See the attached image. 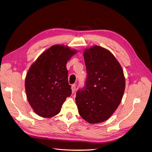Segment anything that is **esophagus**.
<instances>
[{
    "label": "esophagus",
    "instance_id": "1",
    "mask_svg": "<svg viewBox=\"0 0 152 152\" xmlns=\"http://www.w3.org/2000/svg\"><path fill=\"white\" fill-rule=\"evenodd\" d=\"M72 93H74L75 91V89H76V86L75 84H73L72 86Z\"/></svg>",
    "mask_w": 152,
    "mask_h": 152
}]
</instances>
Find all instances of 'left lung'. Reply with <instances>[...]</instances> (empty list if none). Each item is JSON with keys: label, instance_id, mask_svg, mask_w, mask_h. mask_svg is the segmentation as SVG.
<instances>
[{"label": "left lung", "instance_id": "8db88e82", "mask_svg": "<svg viewBox=\"0 0 152 152\" xmlns=\"http://www.w3.org/2000/svg\"><path fill=\"white\" fill-rule=\"evenodd\" d=\"M87 71L84 87L77 91L76 104L80 115L90 124L108 119L120 104L126 87L120 63L113 54L99 45L86 49Z\"/></svg>", "mask_w": 152, "mask_h": 152}]
</instances>
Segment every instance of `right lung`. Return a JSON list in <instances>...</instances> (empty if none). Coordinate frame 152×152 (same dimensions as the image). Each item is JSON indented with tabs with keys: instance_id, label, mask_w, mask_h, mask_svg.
<instances>
[{
	"instance_id": "right-lung-1",
	"label": "right lung",
	"mask_w": 152,
	"mask_h": 152,
	"mask_svg": "<svg viewBox=\"0 0 152 152\" xmlns=\"http://www.w3.org/2000/svg\"><path fill=\"white\" fill-rule=\"evenodd\" d=\"M77 53L64 45L45 50L32 64L25 79L27 99L39 116L49 118L59 113L72 94L68 80L67 61Z\"/></svg>"
}]
</instances>
